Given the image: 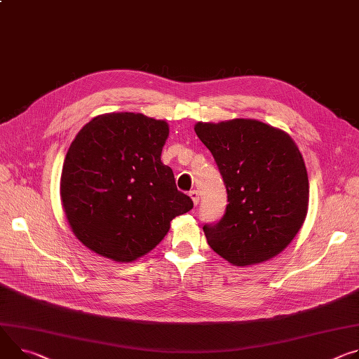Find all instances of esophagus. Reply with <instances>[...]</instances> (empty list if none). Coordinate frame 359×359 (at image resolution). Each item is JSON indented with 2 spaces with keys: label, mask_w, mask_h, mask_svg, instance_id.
I'll use <instances>...</instances> for the list:
<instances>
[{
  "label": "esophagus",
  "mask_w": 359,
  "mask_h": 359,
  "mask_svg": "<svg viewBox=\"0 0 359 359\" xmlns=\"http://www.w3.org/2000/svg\"><path fill=\"white\" fill-rule=\"evenodd\" d=\"M189 196H190L193 205L198 206V203H199V193H198V190H190L189 191Z\"/></svg>",
  "instance_id": "esophagus-1"
}]
</instances>
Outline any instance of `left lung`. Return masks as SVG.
Returning <instances> with one entry per match:
<instances>
[{
	"instance_id": "8db88e82",
	"label": "left lung",
	"mask_w": 359,
	"mask_h": 359,
	"mask_svg": "<svg viewBox=\"0 0 359 359\" xmlns=\"http://www.w3.org/2000/svg\"><path fill=\"white\" fill-rule=\"evenodd\" d=\"M217 163L227 206L205 224L209 246L233 266L266 262L302 227L309 203L304 157L283 130L253 118L194 124Z\"/></svg>"
}]
</instances>
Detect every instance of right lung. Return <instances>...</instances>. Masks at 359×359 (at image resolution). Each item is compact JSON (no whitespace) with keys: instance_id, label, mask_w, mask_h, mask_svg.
Instances as JSON below:
<instances>
[{"instance_id":"obj_1","label":"right lung","mask_w":359,"mask_h":359,"mask_svg":"<svg viewBox=\"0 0 359 359\" xmlns=\"http://www.w3.org/2000/svg\"><path fill=\"white\" fill-rule=\"evenodd\" d=\"M169 124L142 113H106L77 133L64 158L60 196L76 238L128 264L153 250L170 222L193 208L160 160Z\"/></svg>"}]
</instances>
